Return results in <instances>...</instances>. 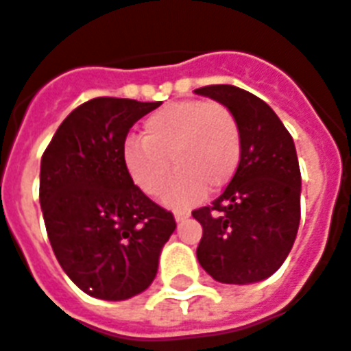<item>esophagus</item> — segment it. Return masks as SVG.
I'll use <instances>...</instances> for the list:
<instances>
[{
	"instance_id": "obj_1",
	"label": "esophagus",
	"mask_w": 351,
	"mask_h": 351,
	"mask_svg": "<svg viewBox=\"0 0 351 351\" xmlns=\"http://www.w3.org/2000/svg\"><path fill=\"white\" fill-rule=\"evenodd\" d=\"M189 214H191V212H189L188 208H176L175 210V219H176V221H184V219H188Z\"/></svg>"
}]
</instances>
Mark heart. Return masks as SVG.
Returning a JSON list of instances; mask_svg holds the SVG:
<instances>
[{"mask_svg": "<svg viewBox=\"0 0 351 351\" xmlns=\"http://www.w3.org/2000/svg\"><path fill=\"white\" fill-rule=\"evenodd\" d=\"M171 162H168V158ZM123 160L130 178L143 193L154 197L165 189L167 204H186L221 189L240 162V128L227 106L206 100L169 104L143 123L141 139L128 137Z\"/></svg>", "mask_w": 351, "mask_h": 351, "instance_id": "1", "label": "heart"}]
</instances>
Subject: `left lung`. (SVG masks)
I'll list each match as a JSON object with an SVG mask.
<instances>
[{
	"instance_id": "obj_1",
	"label": "left lung",
	"mask_w": 351,
	"mask_h": 351,
	"mask_svg": "<svg viewBox=\"0 0 351 351\" xmlns=\"http://www.w3.org/2000/svg\"><path fill=\"white\" fill-rule=\"evenodd\" d=\"M197 95L232 111L240 128V163L212 204L191 212L202 225L197 258L215 281L247 285L274 275L300 227L301 173L294 141L258 96L234 85H206Z\"/></svg>"
}]
</instances>
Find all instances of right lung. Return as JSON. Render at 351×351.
I'll return each mask as SVG.
<instances>
[{
    "mask_svg": "<svg viewBox=\"0 0 351 351\" xmlns=\"http://www.w3.org/2000/svg\"><path fill=\"white\" fill-rule=\"evenodd\" d=\"M160 102L100 96L77 106L40 162V208L57 261L98 300L141 294L158 271L175 215L137 188L123 160L130 128Z\"/></svg>",
    "mask_w": 351,
    "mask_h": 351,
    "instance_id": "obj_1",
    "label": "right lung"
}]
</instances>
